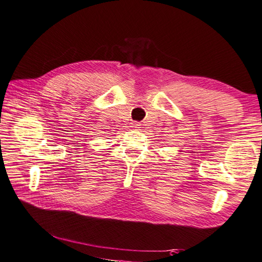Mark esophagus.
<instances>
[{
    "instance_id": "34e87169",
    "label": "esophagus",
    "mask_w": 262,
    "mask_h": 262,
    "mask_svg": "<svg viewBox=\"0 0 262 262\" xmlns=\"http://www.w3.org/2000/svg\"><path fill=\"white\" fill-rule=\"evenodd\" d=\"M130 127L134 128V129H137V128L141 127V125H140V122H132V126Z\"/></svg>"
}]
</instances>
